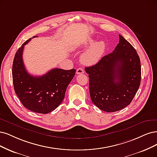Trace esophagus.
Returning <instances> with one entry per match:
<instances>
[{"mask_svg":"<svg viewBox=\"0 0 157 157\" xmlns=\"http://www.w3.org/2000/svg\"><path fill=\"white\" fill-rule=\"evenodd\" d=\"M84 69H82V68H81V67H80V68H78L77 69V74H83L84 73Z\"/></svg>","mask_w":157,"mask_h":157,"instance_id":"obj_1","label":"esophagus"}]
</instances>
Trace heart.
<instances>
[{
    "label": "heart",
    "instance_id": "obj_1",
    "mask_svg": "<svg viewBox=\"0 0 157 157\" xmlns=\"http://www.w3.org/2000/svg\"><path fill=\"white\" fill-rule=\"evenodd\" d=\"M93 43L92 40H89L83 45L79 46V48H85L90 45ZM105 49L104 41H99L91 45L88 49L84 52L80 57L81 62L88 66H91L98 62L103 55Z\"/></svg>",
    "mask_w": 157,
    "mask_h": 157
}]
</instances>
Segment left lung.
I'll return each mask as SVG.
<instances>
[{"label":"left lung","instance_id":"left-lung-1","mask_svg":"<svg viewBox=\"0 0 157 157\" xmlns=\"http://www.w3.org/2000/svg\"><path fill=\"white\" fill-rule=\"evenodd\" d=\"M119 37L114 51L94 66L85 67L89 75L91 101L107 112L120 110L130 105L141 82L137 52L122 36Z\"/></svg>","mask_w":157,"mask_h":157}]
</instances>
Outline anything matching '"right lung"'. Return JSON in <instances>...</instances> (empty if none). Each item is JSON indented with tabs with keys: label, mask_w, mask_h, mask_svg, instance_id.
<instances>
[{
	"label": "right lung",
	"mask_w": 157,
	"mask_h": 157,
	"mask_svg": "<svg viewBox=\"0 0 157 157\" xmlns=\"http://www.w3.org/2000/svg\"><path fill=\"white\" fill-rule=\"evenodd\" d=\"M30 40L31 38L26 40L14 56L12 66L14 90L27 109L40 113H48L61 104L76 69L55 68L42 76L31 75L26 71L23 60V48Z\"/></svg>",
	"instance_id": "1"
}]
</instances>
